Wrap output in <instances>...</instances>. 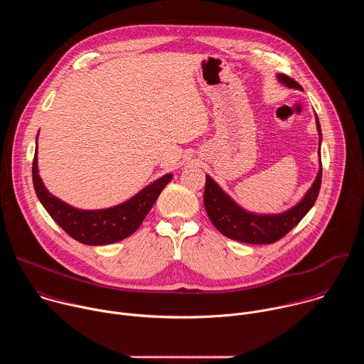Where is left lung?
Listing matches in <instances>:
<instances>
[{"mask_svg":"<svg viewBox=\"0 0 364 364\" xmlns=\"http://www.w3.org/2000/svg\"><path fill=\"white\" fill-rule=\"evenodd\" d=\"M278 82L285 85L289 89H302L294 79L287 75L278 73ZM316 124L318 131V155L321 146V127L320 121L316 115ZM321 177H323V166L320 160V170L317 177L304 194V197L291 209L282 213H252L242 205H239L228 193L222 190V187L210 177L205 174V187H204V209L209 216L210 222L215 228L229 239L252 243V245H265L274 243L284 237L291 229H294L302 218L311 210L314 205L320 187H321Z\"/></svg>","mask_w":364,"mask_h":364,"instance_id":"left-lung-1","label":"left lung"}]
</instances>
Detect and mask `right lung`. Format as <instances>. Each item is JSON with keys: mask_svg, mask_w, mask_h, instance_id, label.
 <instances>
[{"mask_svg": "<svg viewBox=\"0 0 364 364\" xmlns=\"http://www.w3.org/2000/svg\"><path fill=\"white\" fill-rule=\"evenodd\" d=\"M171 178V173L157 178L118 205L100 210H83L62 201L46 188L38 176L37 146L33 160L34 190L47 213L69 236L90 246L109 245L131 236L141 226L151 207Z\"/></svg>", "mask_w": 364, "mask_h": 364, "instance_id": "add662e5", "label": "right lung"}]
</instances>
